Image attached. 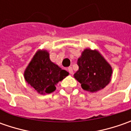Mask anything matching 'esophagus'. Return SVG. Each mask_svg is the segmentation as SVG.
Segmentation results:
<instances>
[{
    "label": "esophagus",
    "mask_w": 131,
    "mask_h": 131,
    "mask_svg": "<svg viewBox=\"0 0 131 131\" xmlns=\"http://www.w3.org/2000/svg\"><path fill=\"white\" fill-rule=\"evenodd\" d=\"M68 72L71 73V74H73V68H72V67H69V68H68Z\"/></svg>",
    "instance_id": "esophagus-1"
}]
</instances>
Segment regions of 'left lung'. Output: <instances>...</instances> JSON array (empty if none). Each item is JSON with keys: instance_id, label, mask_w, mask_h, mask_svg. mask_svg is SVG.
<instances>
[{"instance_id": "left-lung-1", "label": "left lung", "mask_w": 131, "mask_h": 131, "mask_svg": "<svg viewBox=\"0 0 131 131\" xmlns=\"http://www.w3.org/2000/svg\"><path fill=\"white\" fill-rule=\"evenodd\" d=\"M77 65L79 70L73 77L84 90L96 93L111 82L112 68L98 50L85 49L78 58Z\"/></svg>"}]
</instances>
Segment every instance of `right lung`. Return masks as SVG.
Wrapping results in <instances>:
<instances>
[{"label":"right lung","instance_id":"1","mask_svg":"<svg viewBox=\"0 0 131 131\" xmlns=\"http://www.w3.org/2000/svg\"><path fill=\"white\" fill-rule=\"evenodd\" d=\"M68 74L50 60L47 50L38 49L25 68L24 78L37 93L45 95L54 92L57 84Z\"/></svg>","mask_w":131,"mask_h":131}]
</instances>
